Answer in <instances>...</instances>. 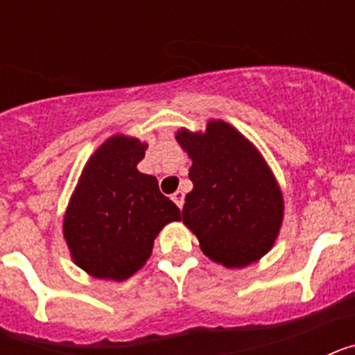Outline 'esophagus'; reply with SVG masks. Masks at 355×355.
<instances>
[{"label":"esophagus","instance_id":"obj_1","mask_svg":"<svg viewBox=\"0 0 355 355\" xmlns=\"http://www.w3.org/2000/svg\"><path fill=\"white\" fill-rule=\"evenodd\" d=\"M172 200H174L175 205H178V208H183V202H184V193L181 192V190H178V192L174 193V196H172Z\"/></svg>","mask_w":355,"mask_h":355}]
</instances>
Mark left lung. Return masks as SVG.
I'll use <instances>...</instances> for the list:
<instances>
[{
	"label": "left lung",
	"instance_id": "1",
	"mask_svg": "<svg viewBox=\"0 0 355 355\" xmlns=\"http://www.w3.org/2000/svg\"><path fill=\"white\" fill-rule=\"evenodd\" d=\"M175 140L192 159L183 222L200 250L227 268L259 261L274 247L284 216L283 192L261 153L216 119L205 131L181 128Z\"/></svg>",
	"mask_w": 355,
	"mask_h": 355
}]
</instances>
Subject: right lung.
Wrapping results in <instances>:
<instances>
[{"label": "right lung", "instance_id": "1", "mask_svg": "<svg viewBox=\"0 0 355 355\" xmlns=\"http://www.w3.org/2000/svg\"><path fill=\"white\" fill-rule=\"evenodd\" d=\"M147 144L114 135L85 163L64 215L72 261L89 275L126 281L150 258L155 238L180 208L163 196L155 175L137 168Z\"/></svg>", "mask_w": 355, "mask_h": 355}]
</instances>
